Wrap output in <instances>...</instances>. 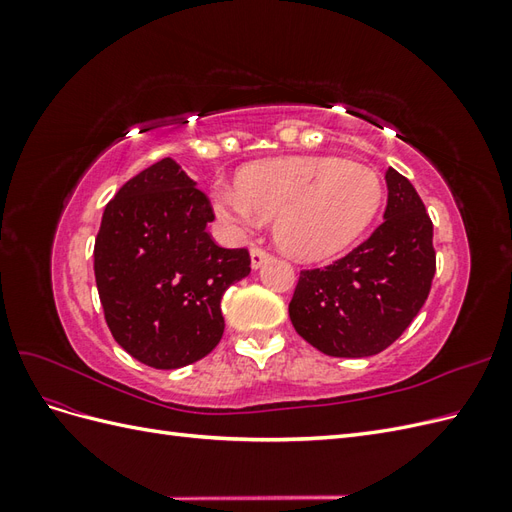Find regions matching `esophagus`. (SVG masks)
Listing matches in <instances>:
<instances>
[{
	"label": "esophagus",
	"instance_id": "34e87169",
	"mask_svg": "<svg viewBox=\"0 0 512 512\" xmlns=\"http://www.w3.org/2000/svg\"><path fill=\"white\" fill-rule=\"evenodd\" d=\"M250 256H252V267L254 269H258V267H262L267 262V258H269V252L267 250H262V247H258V245H254L252 247V252H250Z\"/></svg>",
	"mask_w": 512,
	"mask_h": 512
}]
</instances>
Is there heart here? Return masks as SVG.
<instances>
[{
    "label": "heart",
    "instance_id": "b5f03b06",
    "mask_svg": "<svg viewBox=\"0 0 512 512\" xmlns=\"http://www.w3.org/2000/svg\"><path fill=\"white\" fill-rule=\"evenodd\" d=\"M384 196L374 168L333 156H290L247 166L239 183L215 181L213 207L237 230L273 218V237L294 258L344 250L376 218Z\"/></svg>",
    "mask_w": 512,
    "mask_h": 512
}]
</instances>
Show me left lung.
<instances>
[{
	"label": "left lung",
	"mask_w": 512,
	"mask_h": 512,
	"mask_svg": "<svg viewBox=\"0 0 512 512\" xmlns=\"http://www.w3.org/2000/svg\"><path fill=\"white\" fill-rule=\"evenodd\" d=\"M384 222L350 254L305 269L288 314L307 344L329 356L361 359L389 348L425 305L433 273V224L414 185L386 170Z\"/></svg>",
	"instance_id": "8db88e82"
}]
</instances>
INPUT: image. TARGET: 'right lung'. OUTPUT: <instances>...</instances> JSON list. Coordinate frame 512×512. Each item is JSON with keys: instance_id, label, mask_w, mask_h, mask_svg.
I'll list each match as a JSON object with an SVG mask.
<instances>
[{"instance_id": "add662e5", "label": "right lung", "mask_w": 512, "mask_h": 512, "mask_svg": "<svg viewBox=\"0 0 512 512\" xmlns=\"http://www.w3.org/2000/svg\"><path fill=\"white\" fill-rule=\"evenodd\" d=\"M205 192L164 158L123 183L94 245L104 318L136 361L177 369L207 356L224 333L222 297L250 275V252L211 239Z\"/></svg>"}]
</instances>
